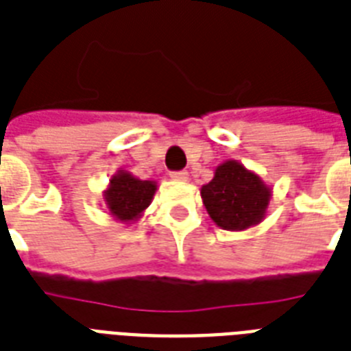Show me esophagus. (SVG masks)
I'll list each match as a JSON object with an SVG mask.
<instances>
[{
  "mask_svg": "<svg viewBox=\"0 0 351 351\" xmlns=\"http://www.w3.org/2000/svg\"><path fill=\"white\" fill-rule=\"evenodd\" d=\"M171 178H173V180H187V178H189V173H187V171H171Z\"/></svg>",
  "mask_w": 351,
  "mask_h": 351,
  "instance_id": "obj_1",
  "label": "esophagus"
}]
</instances>
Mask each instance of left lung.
<instances>
[{"label": "left lung", "instance_id": "8db88e82", "mask_svg": "<svg viewBox=\"0 0 351 351\" xmlns=\"http://www.w3.org/2000/svg\"><path fill=\"white\" fill-rule=\"evenodd\" d=\"M200 193L215 224L231 231L258 224L269 204V189L234 160L217 167L215 178Z\"/></svg>", "mask_w": 351, "mask_h": 351}]
</instances>
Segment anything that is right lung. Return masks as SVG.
Here are the masks:
<instances>
[{
	"mask_svg": "<svg viewBox=\"0 0 351 351\" xmlns=\"http://www.w3.org/2000/svg\"><path fill=\"white\" fill-rule=\"evenodd\" d=\"M154 191L156 186L153 182L138 180L129 173H120L111 180V187L106 193V200L117 219L129 222L136 219L151 204Z\"/></svg>",
	"mask_w": 351,
	"mask_h": 351,
	"instance_id": "1",
	"label": "right lung"
}]
</instances>
